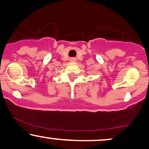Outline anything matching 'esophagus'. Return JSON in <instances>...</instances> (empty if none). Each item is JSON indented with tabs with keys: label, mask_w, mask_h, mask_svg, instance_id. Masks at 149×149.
Masks as SVG:
<instances>
[{
	"label": "esophagus",
	"mask_w": 149,
	"mask_h": 149,
	"mask_svg": "<svg viewBox=\"0 0 149 149\" xmlns=\"http://www.w3.org/2000/svg\"><path fill=\"white\" fill-rule=\"evenodd\" d=\"M73 60H74V59H71V61H73Z\"/></svg>",
	"instance_id": "34e87169"
}]
</instances>
